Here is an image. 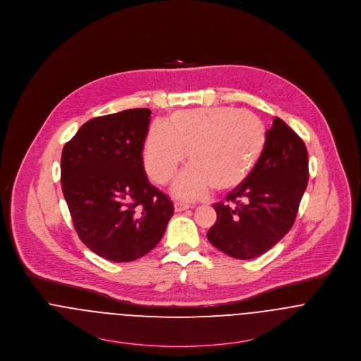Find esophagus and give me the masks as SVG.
Returning a JSON list of instances; mask_svg holds the SVG:
<instances>
[{"instance_id": "1", "label": "esophagus", "mask_w": 361, "mask_h": 361, "mask_svg": "<svg viewBox=\"0 0 361 361\" xmlns=\"http://www.w3.org/2000/svg\"><path fill=\"white\" fill-rule=\"evenodd\" d=\"M173 208H175V212H183L186 209H189V205L188 204H183V202H175L173 204Z\"/></svg>"}]
</instances>
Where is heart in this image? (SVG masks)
<instances>
[{"label":"heart","mask_w":361,"mask_h":361,"mask_svg":"<svg viewBox=\"0 0 361 361\" xmlns=\"http://www.w3.org/2000/svg\"><path fill=\"white\" fill-rule=\"evenodd\" d=\"M266 146V128L251 111L230 106H209L175 111L165 124L150 127L143 145L149 178L165 185L186 160L172 193L198 200L214 188L221 193L237 189L251 173Z\"/></svg>","instance_id":"obj_1"}]
</instances>
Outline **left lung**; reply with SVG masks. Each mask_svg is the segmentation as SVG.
I'll list each match as a JSON object with an SVG mask.
<instances>
[{"label": "left lung", "mask_w": 361, "mask_h": 361, "mask_svg": "<svg viewBox=\"0 0 361 361\" xmlns=\"http://www.w3.org/2000/svg\"><path fill=\"white\" fill-rule=\"evenodd\" d=\"M309 179L303 140L276 117L266 146L248 178L214 204L216 222L209 243L235 259H252L274 247L295 222Z\"/></svg>", "instance_id": "1"}]
</instances>
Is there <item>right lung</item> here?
Segmentation results:
<instances>
[{
	"mask_svg": "<svg viewBox=\"0 0 361 361\" xmlns=\"http://www.w3.org/2000/svg\"><path fill=\"white\" fill-rule=\"evenodd\" d=\"M152 111L130 109L87 121L62 152L61 180L74 229L99 257L131 262L164 235L173 204L145 172Z\"/></svg>",
	"mask_w": 361,
	"mask_h": 361,
	"instance_id": "1",
	"label": "right lung"
}]
</instances>
